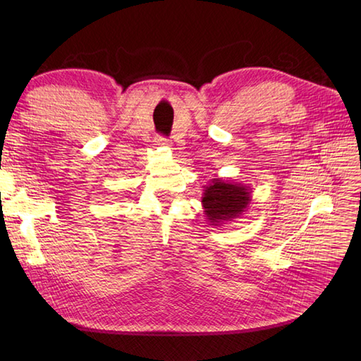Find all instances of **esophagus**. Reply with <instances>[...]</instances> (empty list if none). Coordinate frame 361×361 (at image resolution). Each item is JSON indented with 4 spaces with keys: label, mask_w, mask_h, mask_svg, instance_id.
Masks as SVG:
<instances>
[{
    "label": "esophagus",
    "mask_w": 361,
    "mask_h": 361,
    "mask_svg": "<svg viewBox=\"0 0 361 361\" xmlns=\"http://www.w3.org/2000/svg\"><path fill=\"white\" fill-rule=\"evenodd\" d=\"M155 145H158V147H167L169 140H167V137H163V136H157L155 137Z\"/></svg>",
    "instance_id": "34e87169"
}]
</instances>
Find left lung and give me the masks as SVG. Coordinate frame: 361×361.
Returning <instances> with one entry per match:
<instances>
[{"mask_svg":"<svg viewBox=\"0 0 361 361\" xmlns=\"http://www.w3.org/2000/svg\"><path fill=\"white\" fill-rule=\"evenodd\" d=\"M251 190L242 183L212 178L204 186L202 204L206 219L212 226H224L239 219L250 208Z\"/></svg>","mask_w":361,"mask_h":361,"instance_id":"1","label":"left lung"}]
</instances>
